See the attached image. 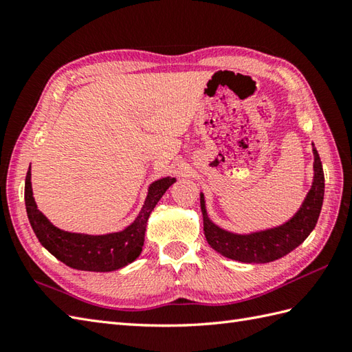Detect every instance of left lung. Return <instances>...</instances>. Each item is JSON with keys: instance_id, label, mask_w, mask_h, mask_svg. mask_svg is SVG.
Instances as JSON below:
<instances>
[{"instance_id": "1", "label": "left lung", "mask_w": 352, "mask_h": 352, "mask_svg": "<svg viewBox=\"0 0 352 352\" xmlns=\"http://www.w3.org/2000/svg\"><path fill=\"white\" fill-rule=\"evenodd\" d=\"M313 155H315V163H313L315 177H313L311 189L294 218L280 227L256 231L250 234L231 233L210 221L206 210L204 195L201 193L199 203L204 221V234L208 245L223 257L242 261V263H269V261L284 257L296 246H300L316 227L324 201L325 178L322 163H320V157L315 146H313Z\"/></svg>"}]
</instances>
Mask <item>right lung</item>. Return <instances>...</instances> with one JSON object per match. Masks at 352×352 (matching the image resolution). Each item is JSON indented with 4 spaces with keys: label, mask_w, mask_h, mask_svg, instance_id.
Here are the masks:
<instances>
[{
    "label": "right lung",
    "mask_w": 352,
    "mask_h": 352,
    "mask_svg": "<svg viewBox=\"0 0 352 352\" xmlns=\"http://www.w3.org/2000/svg\"><path fill=\"white\" fill-rule=\"evenodd\" d=\"M174 182L175 178L164 177L149 186L146 199L138 218L122 231L92 236L69 233L57 228L47 219V216L37 210L32 189V170L28 169L24 193L27 216L43 248H47L66 266L91 272L116 271L140 256L149 214Z\"/></svg>",
    "instance_id": "1"
}]
</instances>
